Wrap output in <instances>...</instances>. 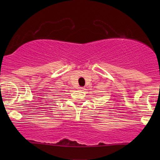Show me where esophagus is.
<instances>
[{
    "instance_id": "1",
    "label": "esophagus",
    "mask_w": 160,
    "mask_h": 160,
    "mask_svg": "<svg viewBox=\"0 0 160 160\" xmlns=\"http://www.w3.org/2000/svg\"><path fill=\"white\" fill-rule=\"evenodd\" d=\"M84 88L83 87H81V86H80V87H79V89H80V90H82V89H83Z\"/></svg>"
}]
</instances>
